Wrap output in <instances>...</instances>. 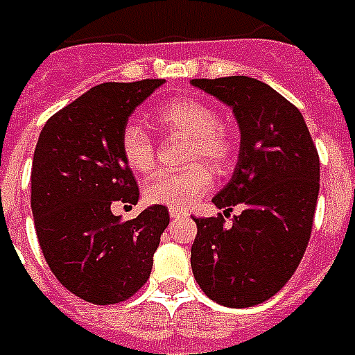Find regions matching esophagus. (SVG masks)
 <instances>
[{
	"label": "esophagus",
	"instance_id": "1",
	"mask_svg": "<svg viewBox=\"0 0 355 355\" xmlns=\"http://www.w3.org/2000/svg\"><path fill=\"white\" fill-rule=\"evenodd\" d=\"M185 216V212L183 210H178V208H170V218L172 220H178V218H183Z\"/></svg>",
	"mask_w": 355,
	"mask_h": 355
}]
</instances>
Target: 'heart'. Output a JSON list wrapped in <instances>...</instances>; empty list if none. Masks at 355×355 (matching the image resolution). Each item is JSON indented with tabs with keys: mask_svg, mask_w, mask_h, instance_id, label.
I'll return each instance as SVG.
<instances>
[{
	"mask_svg": "<svg viewBox=\"0 0 355 355\" xmlns=\"http://www.w3.org/2000/svg\"><path fill=\"white\" fill-rule=\"evenodd\" d=\"M155 122L164 132L189 139L187 162L202 160L218 172H227L237 155V141L222 124L220 112L197 99H173L155 110ZM120 153L132 170L145 173L155 166V143L141 125L125 124L120 133ZM212 187V173L200 162L180 172H158L145 185V198L153 205L178 210L189 208Z\"/></svg>",
	"mask_w": 355,
	"mask_h": 355,
	"instance_id": "1",
	"label": "heart"
}]
</instances>
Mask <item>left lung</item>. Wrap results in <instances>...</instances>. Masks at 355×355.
<instances>
[{
    "label": "left lung",
    "mask_w": 355,
    "mask_h": 355,
    "mask_svg": "<svg viewBox=\"0 0 355 355\" xmlns=\"http://www.w3.org/2000/svg\"><path fill=\"white\" fill-rule=\"evenodd\" d=\"M230 105L241 128L231 182L212 202L223 214L193 218L191 268L202 293L227 308H250L277 294L302 260L319 193V155L300 110L248 76L193 80Z\"/></svg>",
    "instance_id": "obj_1"
}]
</instances>
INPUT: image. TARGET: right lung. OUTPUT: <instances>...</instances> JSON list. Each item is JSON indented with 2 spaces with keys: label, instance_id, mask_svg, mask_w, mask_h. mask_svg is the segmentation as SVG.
<instances>
[{
  "label": "right lung",
  "instance_id": "right-lung-1",
  "mask_svg": "<svg viewBox=\"0 0 355 355\" xmlns=\"http://www.w3.org/2000/svg\"><path fill=\"white\" fill-rule=\"evenodd\" d=\"M164 80L107 82L55 112L32 162V214L53 275L85 302H124L150 275L153 254L170 223L155 205L122 222L110 206L135 205L137 182L120 153L128 116Z\"/></svg>",
  "mask_w": 355,
  "mask_h": 355
}]
</instances>
